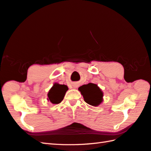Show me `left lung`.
<instances>
[{"label":"left lung","mask_w":151,"mask_h":151,"mask_svg":"<svg viewBox=\"0 0 151 151\" xmlns=\"http://www.w3.org/2000/svg\"><path fill=\"white\" fill-rule=\"evenodd\" d=\"M78 90L88 104L95 107L101 104L103 101V91L96 84L89 83L83 85L79 87Z\"/></svg>","instance_id":"left-lung-1"}]
</instances>
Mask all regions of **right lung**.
I'll use <instances>...</instances> for the list:
<instances>
[{"mask_svg":"<svg viewBox=\"0 0 151 151\" xmlns=\"http://www.w3.org/2000/svg\"><path fill=\"white\" fill-rule=\"evenodd\" d=\"M68 87L65 84H59L55 83L48 93V100L53 104H58L62 101Z\"/></svg>","mask_w":151,"mask_h":151,"instance_id":"obj_1","label":"right lung"}]
</instances>
